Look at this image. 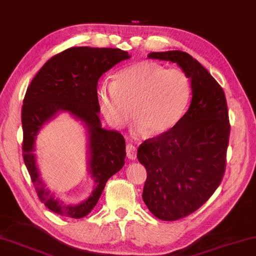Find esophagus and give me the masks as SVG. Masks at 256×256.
<instances>
[{"mask_svg":"<svg viewBox=\"0 0 256 256\" xmlns=\"http://www.w3.org/2000/svg\"><path fill=\"white\" fill-rule=\"evenodd\" d=\"M126 155L130 160H136V147L130 144L126 146Z\"/></svg>","mask_w":256,"mask_h":256,"instance_id":"esophagus-1","label":"esophagus"}]
</instances>
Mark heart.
<instances>
[{"instance_id": "b5f03b06", "label": "heart", "mask_w": 256, "mask_h": 256, "mask_svg": "<svg viewBox=\"0 0 256 256\" xmlns=\"http://www.w3.org/2000/svg\"><path fill=\"white\" fill-rule=\"evenodd\" d=\"M98 106L112 126L123 128L133 114L139 132L163 134L182 120L190 98V82L180 68L144 60L120 71L96 90Z\"/></svg>"}]
</instances>
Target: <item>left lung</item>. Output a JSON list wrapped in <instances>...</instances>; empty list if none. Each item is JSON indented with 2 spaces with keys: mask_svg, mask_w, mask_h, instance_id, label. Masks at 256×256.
I'll use <instances>...</instances> for the list:
<instances>
[{
  "mask_svg": "<svg viewBox=\"0 0 256 256\" xmlns=\"http://www.w3.org/2000/svg\"><path fill=\"white\" fill-rule=\"evenodd\" d=\"M148 57L177 63L192 87L190 108L176 126L144 140L136 154L147 170L144 202L158 218L177 220L199 209L220 184L230 136L228 104L220 84L188 52Z\"/></svg>",
  "mask_w": 256,
  "mask_h": 256,
  "instance_id": "8db88e82",
  "label": "left lung"
}]
</instances>
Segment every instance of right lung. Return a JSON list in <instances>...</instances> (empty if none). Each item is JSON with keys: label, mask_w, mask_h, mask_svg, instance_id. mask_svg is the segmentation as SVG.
<instances>
[{"label": "right lung", "mask_w": 256, "mask_h": 256, "mask_svg": "<svg viewBox=\"0 0 256 256\" xmlns=\"http://www.w3.org/2000/svg\"><path fill=\"white\" fill-rule=\"evenodd\" d=\"M128 58V52L118 48L72 47L47 60L28 87L22 108V158L39 199L58 215H88L108 179L124 166L125 139L120 132L101 126L96 90L101 76ZM60 111L82 121L89 136V170L96 188L79 205L64 204L45 188L34 154L37 132Z\"/></svg>", "instance_id": "1"}]
</instances>
